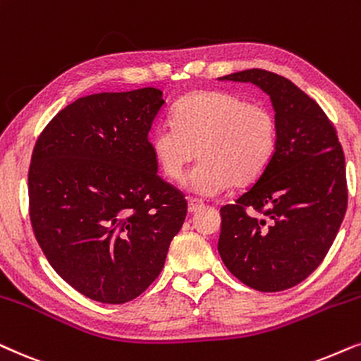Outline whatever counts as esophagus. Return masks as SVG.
<instances>
[{"mask_svg":"<svg viewBox=\"0 0 361 361\" xmlns=\"http://www.w3.org/2000/svg\"><path fill=\"white\" fill-rule=\"evenodd\" d=\"M201 208H204V203L200 200H188V211L190 213H196Z\"/></svg>","mask_w":361,"mask_h":361,"instance_id":"esophagus-1","label":"esophagus"}]
</instances>
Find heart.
<instances>
[{"instance_id":"obj_1","label":"heart","mask_w":361,"mask_h":361,"mask_svg":"<svg viewBox=\"0 0 361 361\" xmlns=\"http://www.w3.org/2000/svg\"><path fill=\"white\" fill-rule=\"evenodd\" d=\"M171 118L152 132L153 157L163 175L180 181L198 153V165L186 178L196 195L251 185L276 155L277 120L264 104L223 90H198L178 100Z\"/></svg>"}]
</instances>
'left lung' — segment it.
Listing matches in <instances>:
<instances>
[{"mask_svg": "<svg viewBox=\"0 0 361 361\" xmlns=\"http://www.w3.org/2000/svg\"><path fill=\"white\" fill-rule=\"evenodd\" d=\"M219 80L257 85L271 97L277 120L272 163L236 204L221 208L219 256L252 289H290L320 266L343 221L342 145L320 105L286 77L247 69ZM249 207L264 216H249Z\"/></svg>", "mask_w": 361, "mask_h": 361, "instance_id": "left-lung-1", "label": "left lung"}]
</instances>
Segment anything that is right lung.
<instances>
[{
	"label": "right lung",
	"instance_id": "obj_1",
	"mask_svg": "<svg viewBox=\"0 0 361 361\" xmlns=\"http://www.w3.org/2000/svg\"><path fill=\"white\" fill-rule=\"evenodd\" d=\"M163 92L85 95L62 109L31 157L30 216L52 269L102 304H125L160 276L186 200L158 176L148 132Z\"/></svg>",
	"mask_w": 361,
	"mask_h": 361
}]
</instances>
